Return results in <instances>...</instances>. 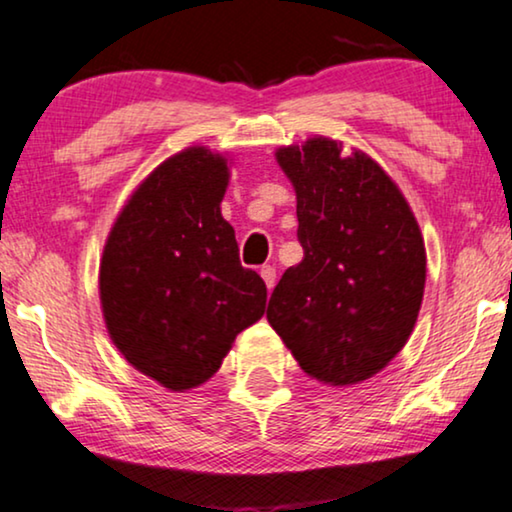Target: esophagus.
Returning a JSON list of instances; mask_svg holds the SVG:
<instances>
[{
	"label": "esophagus",
	"mask_w": 512,
	"mask_h": 512,
	"mask_svg": "<svg viewBox=\"0 0 512 512\" xmlns=\"http://www.w3.org/2000/svg\"><path fill=\"white\" fill-rule=\"evenodd\" d=\"M260 276H262L264 285H267V290H269V292L274 290V285H276V269H274V267H262Z\"/></svg>",
	"instance_id": "esophagus-1"
}]
</instances>
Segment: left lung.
Instances as JSON below:
<instances>
[{"label": "left lung", "mask_w": 512, "mask_h": 512, "mask_svg": "<svg viewBox=\"0 0 512 512\" xmlns=\"http://www.w3.org/2000/svg\"><path fill=\"white\" fill-rule=\"evenodd\" d=\"M295 187L304 260L285 271L267 320L299 367L327 386L374 377L403 351L426 285L410 203L360 149L313 135L276 149Z\"/></svg>", "instance_id": "1"}]
</instances>
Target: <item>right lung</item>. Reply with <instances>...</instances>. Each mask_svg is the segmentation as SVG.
<instances>
[{"label": "right lung", "mask_w": 512, "mask_h": 512, "mask_svg": "<svg viewBox=\"0 0 512 512\" xmlns=\"http://www.w3.org/2000/svg\"><path fill=\"white\" fill-rule=\"evenodd\" d=\"M229 175L227 156L203 145L168 156L128 196L102 250L109 339L175 393L206 384L267 306V285L241 267L222 217Z\"/></svg>", "instance_id": "1"}]
</instances>
